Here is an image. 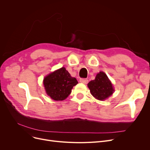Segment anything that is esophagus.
I'll return each instance as SVG.
<instances>
[{
    "mask_svg": "<svg viewBox=\"0 0 150 150\" xmlns=\"http://www.w3.org/2000/svg\"><path fill=\"white\" fill-rule=\"evenodd\" d=\"M80 81L82 83H84V84H87L89 81H88V79H86V78H80Z\"/></svg>",
    "mask_w": 150,
    "mask_h": 150,
    "instance_id": "34e87169",
    "label": "esophagus"
}]
</instances>
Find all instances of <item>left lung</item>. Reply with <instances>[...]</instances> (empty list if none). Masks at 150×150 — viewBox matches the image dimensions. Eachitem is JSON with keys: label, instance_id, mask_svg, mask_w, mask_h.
<instances>
[{"label": "left lung", "instance_id": "1", "mask_svg": "<svg viewBox=\"0 0 150 150\" xmlns=\"http://www.w3.org/2000/svg\"><path fill=\"white\" fill-rule=\"evenodd\" d=\"M88 86L92 95L99 100H105L114 91L111 82L103 72L98 73L95 80L91 81Z\"/></svg>", "mask_w": 150, "mask_h": 150}]
</instances>
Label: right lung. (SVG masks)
<instances>
[{"label": "right lung", "mask_w": 150, "mask_h": 150, "mask_svg": "<svg viewBox=\"0 0 150 150\" xmlns=\"http://www.w3.org/2000/svg\"><path fill=\"white\" fill-rule=\"evenodd\" d=\"M43 83L47 95L54 100L62 101L70 95L74 86L78 83L62 67L45 76Z\"/></svg>", "instance_id": "1"}]
</instances>
